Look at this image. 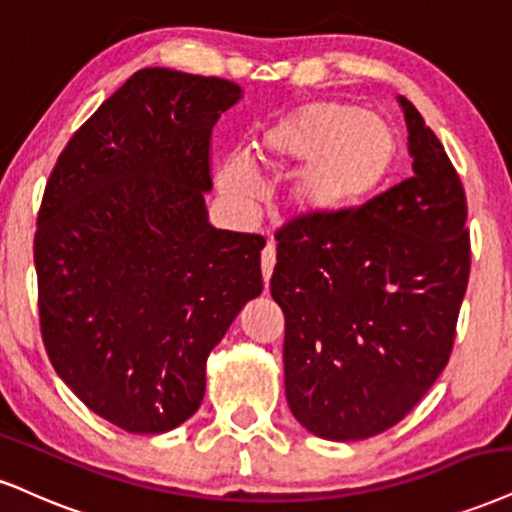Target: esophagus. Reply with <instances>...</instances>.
Instances as JSON below:
<instances>
[{"label":"esophagus","mask_w":512,"mask_h":512,"mask_svg":"<svg viewBox=\"0 0 512 512\" xmlns=\"http://www.w3.org/2000/svg\"><path fill=\"white\" fill-rule=\"evenodd\" d=\"M273 268H275V244L268 242L266 249H263V254H261V270H263V282H266V289H268L270 275H273Z\"/></svg>","instance_id":"obj_1"}]
</instances>
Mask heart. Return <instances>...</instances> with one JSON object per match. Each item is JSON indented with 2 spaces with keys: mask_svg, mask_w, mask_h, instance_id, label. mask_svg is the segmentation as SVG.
<instances>
[{
  "mask_svg": "<svg viewBox=\"0 0 512 512\" xmlns=\"http://www.w3.org/2000/svg\"><path fill=\"white\" fill-rule=\"evenodd\" d=\"M299 171L289 201L318 223H339L363 213L389 187L399 166V135L387 116L344 102H308L277 116L251 144L249 159L230 154L218 185L237 206H254L256 173Z\"/></svg>",
  "mask_w": 512,
  "mask_h": 512,
  "instance_id": "heart-1",
  "label": "heart"
}]
</instances>
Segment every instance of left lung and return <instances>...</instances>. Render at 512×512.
<instances>
[{"mask_svg":"<svg viewBox=\"0 0 512 512\" xmlns=\"http://www.w3.org/2000/svg\"><path fill=\"white\" fill-rule=\"evenodd\" d=\"M413 178L339 223L275 232L270 294L285 313V391L315 437H375L449 363L470 277L468 201L444 144L408 99Z\"/></svg>","mask_w":512,"mask_h":512,"instance_id":"8db88e82","label":"left lung"}]
</instances>
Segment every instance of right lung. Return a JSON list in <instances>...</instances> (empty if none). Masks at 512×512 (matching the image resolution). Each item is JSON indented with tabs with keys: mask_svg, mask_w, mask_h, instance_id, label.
Masks as SVG:
<instances>
[{
	"mask_svg": "<svg viewBox=\"0 0 512 512\" xmlns=\"http://www.w3.org/2000/svg\"><path fill=\"white\" fill-rule=\"evenodd\" d=\"M239 85L144 68L80 125L37 211L44 349L99 418L161 434L201 406L206 358L263 292L251 232L208 225L211 132Z\"/></svg>",
	"mask_w": 512,
	"mask_h": 512,
	"instance_id": "right-lung-1",
	"label": "right lung"
}]
</instances>
